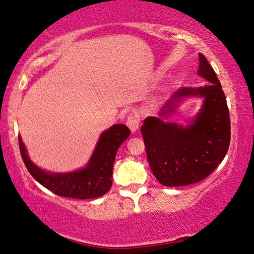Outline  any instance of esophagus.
I'll list each match as a JSON object with an SVG mask.
<instances>
[{"instance_id": "34e87169", "label": "esophagus", "mask_w": 254, "mask_h": 254, "mask_svg": "<svg viewBox=\"0 0 254 254\" xmlns=\"http://www.w3.org/2000/svg\"><path fill=\"white\" fill-rule=\"evenodd\" d=\"M126 124H127V126L129 127V129L133 131V133H135V131L138 129V126H139L138 116L136 115V113L135 115H130L129 117H128Z\"/></svg>"}]
</instances>
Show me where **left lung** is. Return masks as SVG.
Listing matches in <instances>:
<instances>
[{
	"label": "left lung",
	"mask_w": 254,
	"mask_h": 254,
	"mask_svg": "<svg viewBox=\"0 0 254 254\" xmlns=\"http://www.w3.org/2000/svg\"><path fill=\"white\" fill-rule=\"evenodd\" d=\"M197 73L208 83L179 89L165 103L159 116L148 117L141 127L150 168L163 186L182 187L201 181L219 166L229 148L230 118L225 93L201 54ZM188 97L204 100L196 117L187 127L167 122Z\"/></svg>",
	"instance_id": "obj_1"
}]
</instances>
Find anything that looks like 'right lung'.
Listing matches in <instances>:
<instances>
[{
  "mask_svg": "<svg viewBox=\"0 0 254 254\" xmlns=\"http://www.w3.org/2000/svg\"><path fill=\"white\" fill-rule=\"evenodd\" d=\"M129 135L130 130L126 125H113L101 134L86 166L68 173H51L41 170L28 157L20 135L18 139L25 166L40 185L58 196L91 199L102 197L111 189L113 163L117 151Z\"/></svg>",
  "mask_w": 254,
  "mask_h": 254,
  "instance_id": "obj_1",
  "label": "right lung"
}]
</instances>
